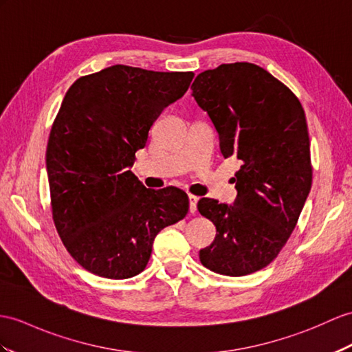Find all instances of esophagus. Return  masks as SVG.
<instances>
[{"mask_svg": "<svg viewBox=\"0 0 352 352\" xmlns=\"http://www.w3.org/2000/svg\"><path fill=\"white\" fill-rule=\"evenodd\" d=\"M188 200H190V212L192 213V215H195V212H197V201H199V197L190 194V195H188Z\"/></svg>", "mask_w": 352, "mask_h": 352, "instance_id": "esophagus-1", "label": "esophagus"}]
</instances>
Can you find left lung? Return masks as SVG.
Here are the masks:
<instances>
[{
	"instance_id": "left-lung-1",
	"label": "left lung",
	"mask_w": 352,
	"mask_h": 352,
	"mask_svg": "<svg viewBox=\"0 0 352 352\" xmlns=\"http://www.w3.org/2000/svg\"><path fill=\"white\" fill-rule=\"evenodd\" d=\"M191 89L215 126L222 155L241 162L233 204L208 197L197 204L217 227L213 242L200 250V261L219 275H250L276 258L309 195L305 111L284 83L250 63L206 70Z\"/></svg>"
}]
</instances>
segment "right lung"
<instances>
[{
    "instance_id": "right-lung-1",
    "label": "right lung",
    "mask_w": 352,
    "mask_h": 352,
    "mask_svg": "<svg viewBox=\"0 0 352 352\" xmlns=\"http://www.w3.org/2000/svg\"><path fill=\"white\" fill-rule=\"evenodd\" d=\"M192 77L111 65L67 91L46 151L50 201L67 251L94 275H139L155 236L185 218L186 192L149 190L131 167L152 124Z\"/></svg>"
}]
</instances>
